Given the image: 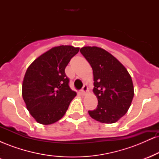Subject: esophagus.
Here are the masks:
<instances>
[{"label":"esophagus","instance_id":"1","mask_svg":"<svg viewBox=\"0 0 159 159\" xmlns=\"http://www.w3.org/2000/svg\"><path fill=\"white\" fill-rule=\"evenodd\" d=\"M87 90H88V87H87V85L84 84V85L83 88H82V90H81V93L83 95H86L87 93Z\"/></svg>","mask_w":159,"mask_h":159}]
</instances>
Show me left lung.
I'll list each match as a JSON object with an SVG mask.
<instances>
[{
	"label": "left lung",
	"instance_id": "1",
	"mask_svg": "<svg viewBox=\"0 0 159 159\" xmlns=\"http://www.w3.org/2000/svg\"><path fill=\"white\" fill-rule=\"evenodd\" d=\"M80 52L93 72L94 94L98 105L88 113L102 123H114L126 114L134 97L132 77L125 67L105 49L85 46Z\"/></svg>",
	"mask_w": 159,
	"mask_h": 159
}]
</instances>
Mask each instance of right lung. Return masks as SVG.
Instances as JSON below:
<instances>
[{"instance_id":"1","label":"right lung","mask_w":159,"mask_h":159,"mask_svg":"<svg viewBox=\"0 0 159 159\" xmlns=\"http://www.w3.org/2000/svg\"><path fill=\"white\" fill-rule=\"evenodd\" d=\"M72 45L54 47L29 66L22 83L27 109L37 123L50 125L61 120L76 96L69 86L65 69L79 52Z\"/></svg>"}]
</instances>
